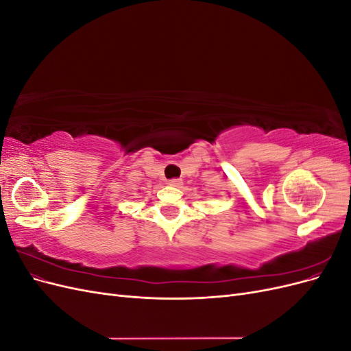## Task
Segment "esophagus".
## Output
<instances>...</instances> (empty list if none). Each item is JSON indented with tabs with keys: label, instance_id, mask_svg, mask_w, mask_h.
Segmentation results:
<instances>
[{
	"label": "esophagus",
	"instance_id": "1",
	"mask_svg": "<svg viewBox=\"0 0 351 351\" xmlns=\"http://www.w3.org/2000/svg\"><path fill=\"white\" fill-rule=\"evenodd\" d=\"M168 184L173 186V187H182L183 182H182V180H180V178H173V180H169Z\"/></svg>",
	"mask_w": 351,
	"mask_h": 351
}]
</instances>
